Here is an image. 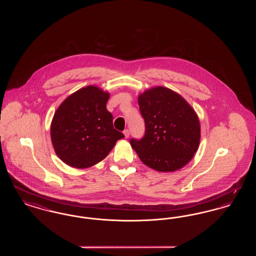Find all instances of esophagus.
I'll return each mask as SVG.
<instances>
[{"mask_svg":"<svg viewBox=\"0 0 256 256\" xmlns=\"http://www.w3.org/2000/svg\"><path fill=\"white\" fill-rule=\"evenodd\" d=\"M124 138H128V136H130V130H124Z\"/></svg>","mask_w":256,"mask_h":256,"instance_id":"obj_1","label":"esophagus"}]
</instances>
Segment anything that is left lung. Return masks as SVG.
<instances>
[{"label": "left lung", "mask_w": 256, "mask_h": 256, "mask_svg": "<svg viewBox=\"0 0 256 256\" xmlns=\"http://www.w3.org/2000/svg\"><path fill=\"white\" fill-rule=\"evenodd\" d=\"M146 132L130 140L139 158L158 172H174L194 158L200 140V124L194 108L178 93L164 86L146 89L138 96Z\"/></svg>", "instance_id": "8db88e82"}]
</instances>
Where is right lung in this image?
<instances>
[{"mask_svg":"<svg viewBox=\"0 0 256 256\" xmlns=\"http://www.w3.org/2000/svg\"><path fill=\"white\" fill-rule=\"evenodd\" d=\"M110 97L98 86H86L66 98L56 110L50 139L65 164L76 169L96 165L124 138L113 128V116L106 110Z\"/></svg>","mask_w":256,"mask_h":256,"instance_id":"right-lung-1","label":"right lung"}]
</instances>
